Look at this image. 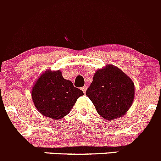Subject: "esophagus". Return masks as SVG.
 I'll return each instance as SVG.
<instances>
[{
    "label": "esophagus",
    "mask_w": 161,
    "mask_h": 161,
    "mask_svg": "<svg viewBox=\"0 0 161 161\" xmlns=\"http://www.w3.org/2000/svg\"><path fill=\"white\" fill-rule=\"evenodd\" d=\"M81 90L83 91V92H84V93H85L86 90H87V87H86V86H84V87H83L82 88H81Z\"/></svg>",
    "instance_id": "1"
}]
</instances>
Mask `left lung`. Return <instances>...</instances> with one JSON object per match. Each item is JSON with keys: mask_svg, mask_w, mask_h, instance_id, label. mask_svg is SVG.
<instances>
[{"mask_svg": "<svg viewBox=\"0 0 161 161\" xmlns=\"http://www.w3.org/2000/svg\"><path fill=\"white\" fill-rule=\"evenodd\" d=\"M86 95L103 118L114 120L125 115L132 105L134 82L120 69L109 65L95 72Z\"/></svg>", "mask_w": 161, "mask_h": 161, "instance_id": "left-lung-1", "label": "left lung"}]
</instances>
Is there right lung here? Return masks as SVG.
<instances>
[{"mask_svg": "<svg viewBox=\"0 0 161 161\" xmlns=\"http://www.w3.org/2000/svg\"><path fill=\"white\" fill-rule=\"evenodd\" d=\"M33 104L43 116L59 120L67 115L77 99L84 95L60 70H46L38 77L31 90Z\"/></svg>", "mask_w": 161, "mask_h": 161, "instance_id": "add662e5", "label": "right lung"}]
</instances>
